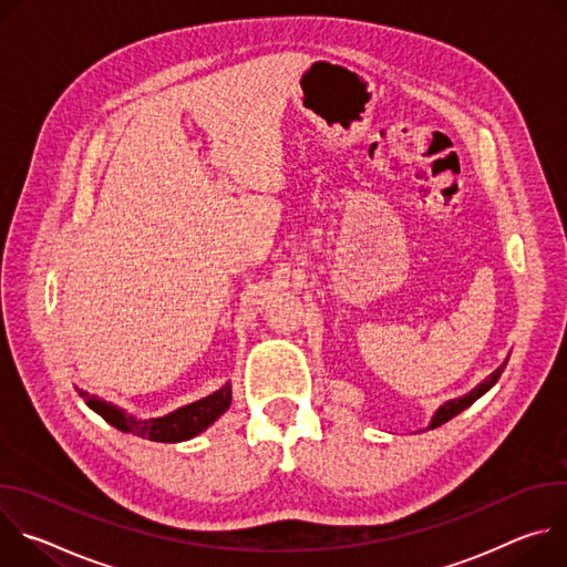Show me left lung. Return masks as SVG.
I'll use <instances>...</instances> for the list:
<instances>
[{
  "label": "left lung",
  "mask_w": 567,
  "mask_h": 567,
  "mask_svg": "<svg viewBox=\"0 0 567 567\" xmlns=\"http://www.w3.org/2000/svg\"><path fill=\"white\" fill-rule=\"evenodd\" d=\"M505 365H507V361L496 370V372H492L487 379H484L480 385H475L468 394H464V396H457V399H451V401H446L444 406H440L437 409V413L433 415V420H431V426L429 429H437V426H442V424H446L449 420H453L455 415H460L464 409H468L471 403L475 401V399H480L484 392H487L489 388H494V383L501 379V374H503V370H505Z\"/></svg>",
  "instance_id": "left-lung-1"
}]
</instances>
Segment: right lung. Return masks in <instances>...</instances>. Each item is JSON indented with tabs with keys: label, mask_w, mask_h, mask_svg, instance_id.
Masks as SVG:
<instances>
[{
	"label": "right lung",
	"mask_w": 567,
	"mask_h": 567,
	"mask_svg": "<svg viewBox=\"0 0 567 567\" xmlns=\"http://www.w3.org/2000/svg\"><path fill=\"white\" fill-rule=\"evenodd\" d=\"M78 394L85 399V403L94 413H99L114 429H118L123 433H132L143 440L168 442V444L184 442V440L199 435L213 422H217L230 406V383L221 385L217 392H213L199 401L188 403V406H182L164 417H152V420H138V417L125 413L123 409L114 406L112 401L99 399L96 394H90L80 388H78Z\"/></svg>",
	"instance_id": "add662e5"
}]
</instances>
